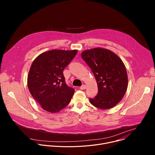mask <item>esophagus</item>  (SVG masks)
Returning a JSON list of instances; mask_svg holds the SVG:
<instances>
[{
    "mask_svg": "<svg viewBox=\"0 0 155 155\" xmlns=\"http://www.w3.org/2000/svg\"><path fill=\"white\" fill-rule=\"evenodd\" d=\"M86 85H85V84H83V85L80 87V90H85V89H86Z\"/></svg>",
    "mask_w": 155,
    "mask_h": 155,
    "instance_id": "obj_1",
    "label": "esophagus"
}]
</instances>
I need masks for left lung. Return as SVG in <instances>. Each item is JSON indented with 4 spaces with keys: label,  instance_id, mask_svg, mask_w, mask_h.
<instances>
[{
    "label": "left lung",
    "instance_id": "8db88e82",
    "mask_svg": "<svg viewBox=\"0 0 155 155\" xmlns=\"http://www.w3.org/2000/svg\"><path fill=\"white\" fill-rule=\"evenodd\" d=\"M81 55L91 69L97 84V95L90 99V103L103 110L115 107L127 90L128 79L124 64L115 53L104 48L86 50Z\"/></svg>",
    "mask_w": 155,
    "mask_h": 155
}]
</instances>
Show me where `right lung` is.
I'll use <instances>...</instances> for the list:
<instances>
[{"label": "right lung", "instance_id": "add662e5", "mask_svg": "<svg viewBox=\"0 0 155 155\" xmlns=\"http://www.w3.org/2000/svg\"><path fill=\"white\" fill-rule=\"evenodd\" d=\"M77 51L51 50L39 54L32 63L28 86L32 96L45 111L58 113L71 102L75 90L65 84L63 71Z\"/></svg>", "mask_w": 155, "mask_h": 155}]
</instances>
